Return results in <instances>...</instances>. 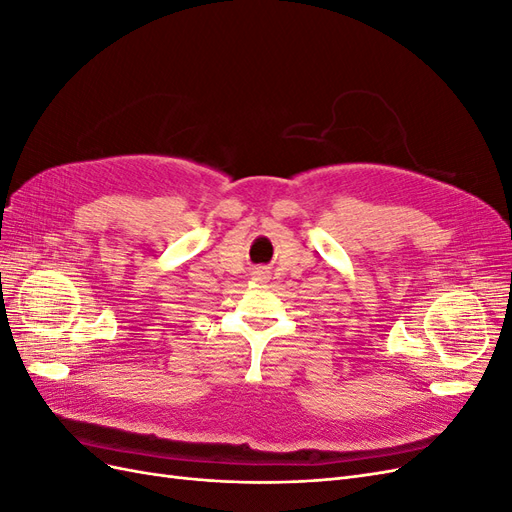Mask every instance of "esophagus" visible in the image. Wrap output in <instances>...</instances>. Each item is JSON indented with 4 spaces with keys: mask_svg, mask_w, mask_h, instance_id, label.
<instances>
[{
    "mask_svg": "<svg viewBox=\"0 0 512 512\" xmlns=\"http://www.w3.org/2000/svg\"><path fill=\"white\" fill-rule=\"evenodd\" d=\"M265 277V271H256V280H262Z\"/></svg>",
    "mask_w": 512,
    "mask_h": 512,
    "instance_id": "obj_1",
    "label": "esophagus"
}]
</instances>
